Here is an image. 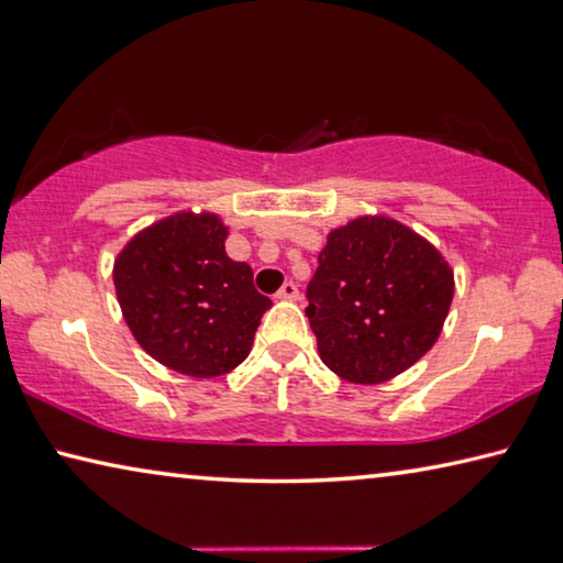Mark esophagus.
I'll list each match as a JSON object with an SVG mask.
<instances>
[{
  "label": "esophagus",
  "instance_id": "34e87169",
  "mask_svg": "<svg viewBox=\"0 0 563 563\" xmlns=\"http://www.w3.org/2000/svg\"><path fill=\"white\" fill-rule=\"evenodd\" d=\"M298 296H300V290H298V285L292 283V280L285 283L283 288L275 292V298H278V300H298Z\"/></svg>",
  "mask_w": 563,
  "mask_h": 563
}]
</instances>
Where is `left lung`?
<instances>
[{"mask_svg": "<svg viewBox=\"0 0 563 563\" xmlns=\"http://www.w3.org/2000/svg\"><path fill=\"white\" fill-rule=\"evenodd\" d=\"M453 271L426 238L388 216H363L328 233L308 283L310 328L335 376L378 386L439 341Z\"/></svg>", "mask_w": 563, "mask_h": 563, "instance_id": "left-lung-1", "label": "left lung"}]
</instances>
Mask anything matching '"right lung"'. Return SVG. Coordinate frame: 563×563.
<instances>
[{
  "label": "right lung",
  "mask_w": 563,
  "mask_h": 563,
  "mask_svg": "<svg viewBox=\"0 0 563 563\" xmlns=\"http://www.w3.org/2000/svg\"><path fill=\"white\" fill-rule=\"evenodd\" d=\"M225 240L216 212L183 210L140 230L114 257V292L135 341L190 378L238 368L273 306L250 265L230 261Z\"/></svg>",
  "instance_id": "right-lung-1"
}]
</instances>
